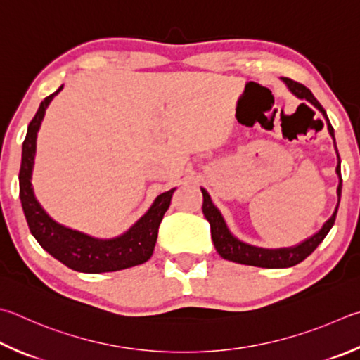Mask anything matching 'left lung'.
<instances>
[{"label":"left lung","mask_w":360,"mask_h":360,"mask_svg":"<svg viewBox=\"0 0 360 360\" xmlns=\"http://www.w3.org/2000/svg\"><path fill=\"white\" fill-rule=\"evenodd\" d=\"M282 82L286 84L291 93L297 97L300 101L310 102L313 107L321 112L324 116V121L328 124V130L334 140V148L337 153V167L335 173L338 176V186H337V206L332 212L330 217L324 221L323 226L319 230L311 234L310 238H307L302 243L291 247H280V248H264V247H257L244 243V240L238 239L234 234L230 231L224 215L219 211V207L214 205L211 200V195L206 192V188L201 187L202 193V214H205L206 220L211 225V236L215 250L219 252L221 258L228 261H233V263L239 264H247V266H257V267H266V269H283V267H291L299 264L300 261H304L309 255L315 250V248L323 243V239L328 236L330 228L334 226V221L337 217L338 205H340V197H342V169H340V155L338 149L335 145V135H334V127L330 126V121L328 115H326V110L321 107V103L316 101V97L311 94L309 88H305L304 84L291 80V78L282 77Z\"/></svg>","instance_id":"left-lung-1"}]
</instances>
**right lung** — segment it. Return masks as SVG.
<instances>
[{
  "label": "right lung",
  "mask_w": 360,
  "mask_h": 360,
  "mask_svg": "<svg viewBox=\"0 0 360 360\" xmlns=\"http://www.w3.org/2000/svg\"><path fill=\"white\" fill-rule=\"evenodd\" d=\"M61 89L63 86L41 102L37 113L30 122L23 141L18 182H20L22 207L30 231L45 252L61 261L69 269L78 272H115L146 263L154 252L160 221L169 207L176 187L158 195L145 215H141L127 231L112 239L94 238L58 224L45 212V209L36 198L31 178L32 168H34L37 132L41 129L45 110L49 108L50 102Z\"/></svg>",
  "instance_id": "1"
}]
</instances>
